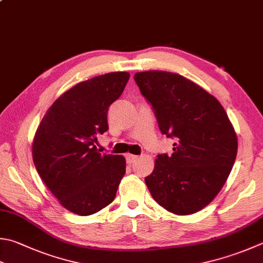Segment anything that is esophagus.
I'll return each mask as SVG.
<instances>
[{"mask_svg": "<svg viewBox=\"0 0 263 263\" xmlns=\"http://www.w3.org/2000/svg\"><path fill=\"white\" fill-rule=\"evenodd\" d=\"M126 158H127V161H128V162H130V163H133L134 161L138 159V157H137V156H135V155H130V153H129V155H127V156H126Z\"/></svg>", "mask_w": 263, "mask_h": 263, "instance_id": "obj_1", "label": "esophagus"}]
</instances>
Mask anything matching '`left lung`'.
<instances>
[{
  "mask_svg": "<svg viewBox=\"0 0 263 263\" xmlns=\"http://www.w3.org/2000/svg\"><path fill=\"white\" fill-rule=\"evenodd\" d=\"M134 79L151 103L161 133L176 140L172 156L155 160L145 177L147 189L173 214L199 212L217 196L234 166L235 128L214 96L180 74L145 71Z\"/></svg>",
  "mask_w": 263,
  "mask_h": 263,
  "instance_id": "8db88e82",
  "label": "left lung"
}]
</instances>
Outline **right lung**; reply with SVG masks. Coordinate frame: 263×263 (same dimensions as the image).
Wrapping results in <instances>:
<instances>
[{
	"mask_svg": "<svg viewBox=\"0 0 263 263\" xmlns=\"http://www.w3.org/2000/svg\"><path fill=\"white\" fill-rule=\"evenodd\" d=\"M129 77L111 72L77 83L48 108L34 135L32 156L40 177L74 214L91 215L110 205L125 175V157L101 155L95 144L108 129V107Z\"/></svg>",
	"mask_w": 263,
	"mask_h": 263,
	"instance_id": "right-lung-1",
	"label": "right lung"
}]
</instances>
